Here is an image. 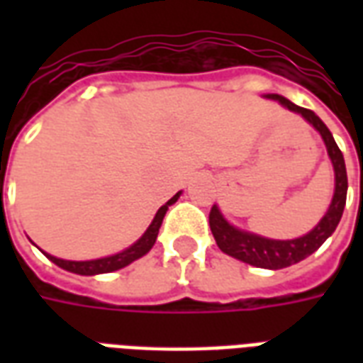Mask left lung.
Masks as SVG:
<instances>
[{"label": "left lung", "mask_w": 363, "mask_h": 363, "mask_svg": "<svg viewBox=\"0 0 363 363\" xmlns=\"http://www.w3.org/2000/svg\"><path fill=\"white\" fill-rule=\"evenodd\" d=\"M270 99H276L278 103L284 104L289 111L301 114L313 128L323 135V142L327 145L328 157L333 161L335 167V196L333 202L328 206L325 218L311 229L307 235L299 237V239H289V241H276V239H267V237L252 235L247 231L233 228L231 223L225 221V218L221 216L218 206H212L210 210V229L212 235L216 239V243L221 251L251 264V267L259 268H270V270H280V268L291 267L299 260L307 259L309 255L319 249L320 245L327 241L328 237L335 233L338 221L342 218L344 206H346V190H348V177H346V165H344L342 151L338 150L335 138L330 134V130L325 126V122L309 108L297 106L291 101H288L286 96L270 95Z\"/></svg>", "instance_id": "obj_1"}]
</instances>
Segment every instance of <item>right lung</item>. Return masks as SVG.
Returning a JSON list of instances; mask_svg holds the SVG:
<instances>
[{"label": "right lung", "instance_id": "add662e5", "mask_svg": "<svg viewBox=\"0 0 363 363\" xmlns=\"http://www.w3.org/2000/svg\"><path fill=\"white\" fill-rule=\"evenodd\" d=\"M181 192H177L165 206H161L155 213V218L151 221V225L147 228V231L143 233L138 241H135L132 247H128L126 251L118 252V255H112V257H104V259H96V260H82V262H75V260H64V259H56V257H52V255H46L48 259L54 262V264H58L60 268H64L67 272H74V274H82V276H95V274H104V272H114V270H120V268L128 267L130 262H134L140 257H143L145 252H150V249L155 245V239H157L159 228H161V223H163V218H165L167 210H169V206L174 204L177 202V198H179Z\"/></svg>", "mask_w": 363, "mask_h": 363}]
</instances>
